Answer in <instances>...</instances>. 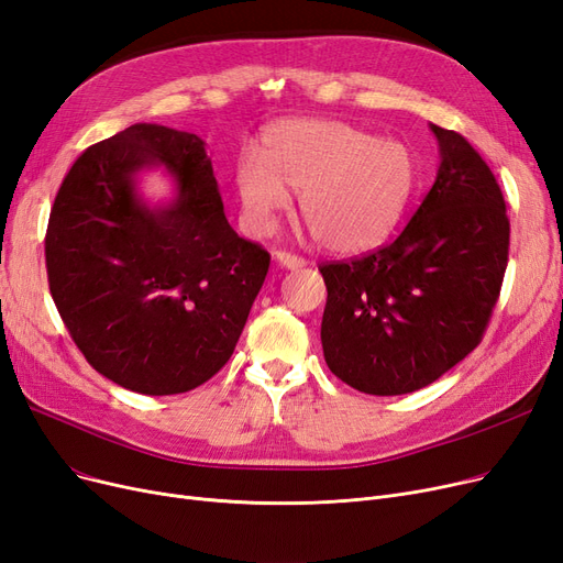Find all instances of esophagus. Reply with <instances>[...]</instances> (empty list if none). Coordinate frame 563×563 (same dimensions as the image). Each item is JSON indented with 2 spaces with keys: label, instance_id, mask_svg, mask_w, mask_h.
I'll list each match as a JSON object with an SVG mask.
<instances>
[{
  "label": "esophagus",
  "instance_id": "esophagus-1",
  "mask_svg": "<svg viewBox=\"0 0 563 563\" xmlns=\"http://www.w3.org/2000/svg\"><path fill=\"white\" fill-rule=\"evenodd\" d=\"M276 257V262L280 264V266H285V268H301V266H306V260L303 257H299V255H292V253H285V250H278V253L274 255Z\"/></svg>",
  "mask_w": 563,
  "mask_h": 563
}]
</instances>
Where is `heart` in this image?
<instances>
[{
	"instance_id": "1",
	"label": "heart",
	"mask_w": 563,
	"mask_h": 563,
	"mask_svg": "<svg viewBox=\"0 0 563 563\" xmlns=\"http://www.w3.org/2000/svg\"><path fill=\"white\" fill-rule=\"evenodd\" d=\"M418 183L408 145L341 120L295 118L264 134L260 159L245 157L236 187L247 220L266 229L299 192V220L331 253L376 245L397 224Z\"/></svg>"
}]
</instances>
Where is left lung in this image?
I'll list each match as a JSON object with an SVG mask.
<instances>
[{"mask_svg":"<svg viewBox=\"0 0 563 563\" xmlns=\"http://www.w3.org/2000/svg\"><path fill=\"white\" fill-rule=\"evenodd\" d=\"M441 166L404 232L320 266L324 362L345 385L397 397L439 380L483 341L508 266L510 222L487 162L431 124Z\"/></svg>","mask_w":563,"mask_h":563,"instance_id":"left-lung-1","label":"left lung"}]
</instances>
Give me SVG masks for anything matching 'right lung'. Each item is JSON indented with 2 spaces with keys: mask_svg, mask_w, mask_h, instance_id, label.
I'll return each instance as SVG.
<instances>
[{
  "mask_svg": "<svg viewBox=\"0 0 563 563\" xmlns=\"http://www.w3.org/2000/svg\"><path fill=\"white\" fill-rule=\"evenodd\" d=\"M164 168L151 207L135 180ZM268 253L224 218L206 143L136 122L90 145L62 180L46 232L53 301L90 366L148 397L190 391L232 357Z\"/></svg>",
  "mask_w": 563,
  "mask_h": 563,
  "instance_id": "obj_1",
  "label": "right lung"
}]
</instances>
